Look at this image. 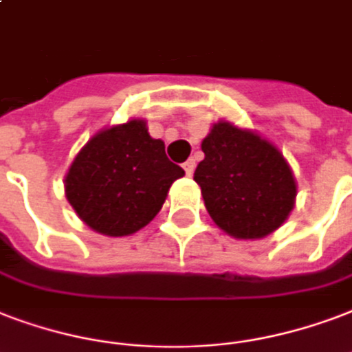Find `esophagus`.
<instances>
[{
	"label": "esophagus",
	"instance_id": "34e87169",
	"mask_svg": "<svg viewBox=\"0 0 352 352\" xmlns=\"http://www.w3.org/2000/svg\"><path fill=\"white\" fill-rule=\"evenodd\" d=\"M184 171H186L188 177L194 175V171H195V160H194V158H188L186 162H184Z\"/></svg>",
	"mask_w": 352,
	"mask_h": 352
}]
</instances>
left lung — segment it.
Here are the masks:
<instances>
[{"label":"left lung","mask_w":352,"mask_h":352,"mask_svg":"<svg viewBox=\"0 0 352 352\" xmlns=\"http://www.w3.org/2000/svg\"><path fill=\"white\" fill-rule=\"evenodd\" d=\"M194 181L214 223L236 240H258L288 219L297 182L275 144L234 123H214Z\"/></svg>","instance_id":"1"}]
</instances>
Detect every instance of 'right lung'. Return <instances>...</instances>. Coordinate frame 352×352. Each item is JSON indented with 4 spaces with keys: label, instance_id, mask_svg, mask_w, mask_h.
<instances>
[{
    "label": "right lung",
    "instance_id": "right-lung-1",
    "mask_svg": "<svg viewBox=\"0 0 352 352\" xmlns=\"http://www.w3.org/2000/svg\"><path fill=\"white\" fill-rule=\"evenodd\" d=\"M182 175L166 157L164 142L147 133L146 120L133 118L101 129L82 146L64 177V192L82 223L120 238L146 227Z\"/></svg>",
    "mask_w": 352,
    "mask_h": 352
}]
</instances>
